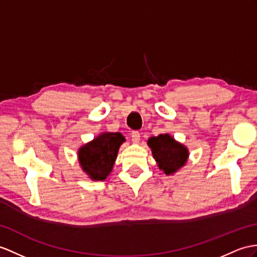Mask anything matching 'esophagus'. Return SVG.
<instances>
[{
  "label": "esophagus",
  "mask_w": 257,
  "mask_h": 257,
  "mask_svg": "<svg viewBox=\"0 0 257 257\" xmlns=\"http://www.w3.org/2000/svg\"><path fill=\"white\" fill-rule=\"evenodd\" d=\"M131 137H132V141L134 144H139L140 141H141V134L140 132H137V131H134V132H132V134H131Z\"/></svg>",
  "instance_id": "34e87169"
}]
</instances>
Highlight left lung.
Segmentation results:
<instances>
[{
    "instance_id": "1",
    "label": "left lung",
    "mask_w": 257,
    "mask_h": 257,
    "mask_svg": "<svg viewBox=\"0 0 257 257\" xmlns=\"http://www.w3.org/2000/svg\"><path fill=\"white\" fill-rule=\"evenodd\" d=\"M147 145L152 149L158 168L167 176H173L186 165L189 159V148L168 133L149 137Z\"/></svg>"
}]
</instances>
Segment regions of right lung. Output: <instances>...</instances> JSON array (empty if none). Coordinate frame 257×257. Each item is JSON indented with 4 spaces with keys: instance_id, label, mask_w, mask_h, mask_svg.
Returning a JSON list of instances; mask_svg holds the SVG:
<instances>
[{
    "instance_id": "right-lung-1",
    "label": "right lung",
    "mask_w": 257,
    "mask_h": 257,
    "mask_svg": "<svg viewBox=\"0 0 257 257\" xmlns=\"http://www.w3.org/2000/svg\"><path fill=\"white\" fill-rule=\"evenodd\" d=\"M125 142L120 132H102L77 150L81 170L92 181L107 179L115 164L118 149Z\"/></svg>"
}]
</instances>
